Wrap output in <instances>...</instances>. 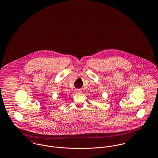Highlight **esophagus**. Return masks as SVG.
Listing matches in <instances>:
<instances>
[{
  "mask_svg": "<svg viewBox=\"0 0 158 158\" xmlns=\"http://www.w3.org/2000/svg\"><path fill=\"white\" fill-rule=\"evenodd\" d=\"M75 93H81V89H76L75 90Z\"/></svg>",
  "mask_w": 158,
  "mask_h": 158,
  "instance_id": "34e87169",
  "label": "esophagus"
}]
</instances>
